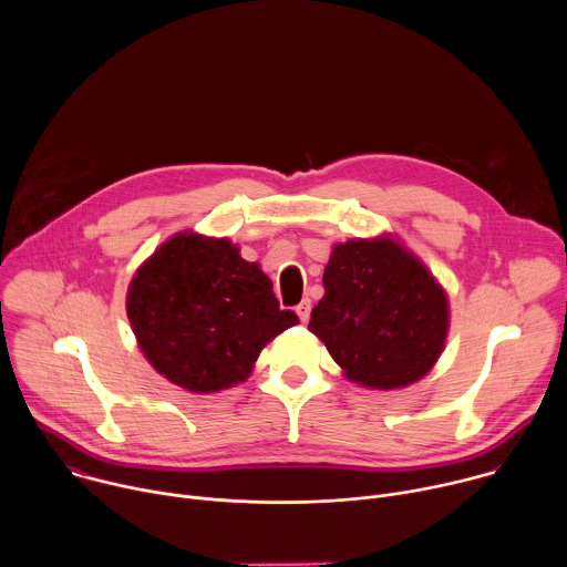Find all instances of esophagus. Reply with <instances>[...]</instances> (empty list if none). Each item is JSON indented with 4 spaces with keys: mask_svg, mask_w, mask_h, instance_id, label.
<instances>
[{
    "mask_svg": "<svg viewBox=\"0 0 567 567\" xmlns=\"http://www.w3.org/2000/svg\"><path fill=\"white\" fill-rule=\"evenodd\" d=\"M296 313L300 316V320H302V322H307V320H309V313H311V300H309V298H305V300L296 307Z\"/></svg>",
    "mask_w": 567,
    "mask_h": 567,
    "instance_id": "1",
    "label": "esophagus"
}]
</instances>
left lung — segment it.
Here are the masks:
<instances>
[{
  "label": "left lung",
  "mask_w": 567,
  "mask_h": 567,
  "mask_svg": "<svg viewBox=\"0 0 567 567\" xmlns=\"http://www.w3.org/2000/svg\"><path fill=\"white\" fill-rule=\"evenodd\" d=\"M326 296L309 330L348 379L392 390L422 379L437 361L449 302L426 267L392 239L337 245L322 274Z\"/></svg>",
  "instance_id": "8db88e82"
}]
</instances>
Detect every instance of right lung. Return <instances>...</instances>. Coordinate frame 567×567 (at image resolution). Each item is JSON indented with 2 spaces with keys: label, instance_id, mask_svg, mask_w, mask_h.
<instances>
[{
  "label": "right lung",
  "instance_id": "right-lung-1",
  "mask_svg": "<svg viewBox=\"0 0 567 567\" xmlns=\"http://www.w3.org/2000/svg\"><path fill=\"white\" fill-rule=\"evenodd\" d=\"M127 318L156 372L193 392L245 381L262 348L298 322L256 262L195 233L168 239L136 271Z\"/></svg>",
  "mask_w": 567,
  "mask_h": 567
}]
</instances>
